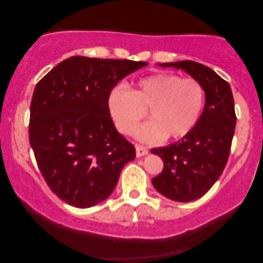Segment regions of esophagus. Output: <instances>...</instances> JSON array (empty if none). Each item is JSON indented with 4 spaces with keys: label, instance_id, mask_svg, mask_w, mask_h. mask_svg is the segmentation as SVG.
Here are the masks:
<instances>
[{
    "label": "esophagus",
    "instance_id": "esophagus-1",
    "mask_svg": "<svg viewBox=\"0 0 263 263\" xmlns=\"http://www.w3.org/2000/svg\"><path fill=\"white\" fill-rule=\"evenodd\" d=\"M147 154H148V149H147L146 147L136 145V157L141 158V157L147 156Z\"/></svg>",
    "mask_w": 263,
    "mask_h": 263
}]
</instances>
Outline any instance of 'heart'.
I'll use <instances>...</instances> for the list:
<instances>
[{
  "label": "heart",
  "instance_id": "obj_1",
  "mask_svg": "<svg viewBox=\"0 0 263 263\" xmlns=\"http://www.w3.org/2000/svg\"><path fill=\"white\" fill-rule=\"evenodd\" d=\"M204 104L202 85L195 79L175 74L143 78L133 91L116 86L107 96L106 105L117 130L129 135L149 109L152 120L136 129L143 142H159L166 136L182 139L196 127Z\"/></svg>",
  "mask_w": 263,
  "mask_h": 263
}]
</instances>
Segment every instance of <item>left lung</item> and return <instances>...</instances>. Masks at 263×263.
<instances>
[{"label": "left lung", "instance_id": "obj_1", "mask_svg": "<svg viewBox=\"0 0 263 263\" xmlns=\"http://www.w3.org/2000/svg\"><path fill=\"white\" fill-rule=\"evenodd\" d=\"M184 70L202 85L204 107L194 130L177 142L151 151L164 161L153 186L167 199L189 202L203 196L218 181L228 161L236 128L230 85L214 70L194 61L159 63Z\"/></svg>", "mask_w": 263, "mask_h": 263}]
</instances>
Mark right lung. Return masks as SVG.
Instances as JSON below:
<instances>
[{"mask_svg": "<svg viewBox=\"0 0 263 263\" xmlns=\"http://www.w3.org/2000/svg\"><path fill=\"white\" fill-rule=\"evenodd\" d=\"M146 62L73 56L35 86L30 143L50 189L70 206L106 200L135 147L115 128L106 100L118 81Z\"/></svg>", "mask_w": 263, "mask_h": 263, "instance_id": "obj_1", "label": "right lung"}]
</instances>
